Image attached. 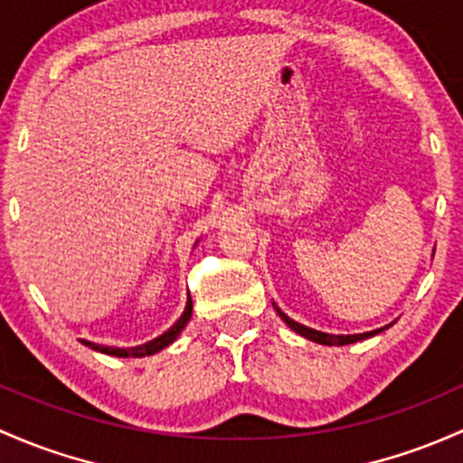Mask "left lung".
I'll use <instances>...</instances> for the list:
<instances>
[{
    "instance_id": "1",
    "label": "left lung",
    "mask_w": 463,
    "mask_h": 463,
    "mask_svg": "<svg viewBox=\"0 0 463 463\" xmlns=\"http://www.w3.org/2000/svg\"><path fill=\"white\" fill-rule=\"evenodd\" d=\"M275 310L279 313V317L288 324V328H293L295 333H299L301 337L310 339V342H317V344H324V346H346V344H354V342H362V339H368L373 337V335L382 333V330H386L388 326H383V328H377V330H371V333H359V335H328V333H321V330H315V328H308V326L304 324H297L295 319H290L288 315L281 313L279 308L275 306Z\"/></svg>"
}]
</instances>
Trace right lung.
I'll list each match as a JSON object with an SVG mask.
<instances>
[{
  "label": "right lung",
  "mask_w": 463,
  "mask_h": 463,
  "mask_svg": "<svg viewBox=\"0 0 463 463\" xmlns=\"http://www.w3.org/2000/svg\"><path fill=\"white\" fill-rule=\"evenodd\" d=\"M193 317V299L191 295H188V301H186V308H184L182 317L175 321L173 326L166 330L164 335H159V337L150 339V342L142 344V346H133V348H115V346H99V344H92V342H86V339H81V344H86V346L97 350V353H104V354H115V357H146V354H155L159 353V350H164L170 344L175 342V339L179 337V333H182L184 328H186V324L191 321Z\"/></svg>",
  "instance_id": "obj_1"
}]
</instances>
